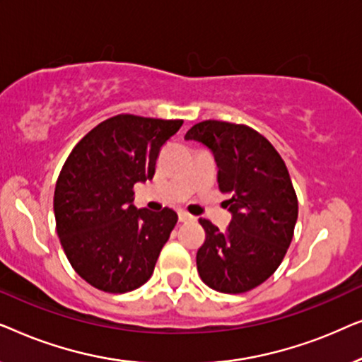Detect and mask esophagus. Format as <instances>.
<instances>
[{"mask_svg": "<svg viewBox=\"0 0 362 362\" xmlns=\"http://www.w3.org/2000/svg\"><path fill=\"white\" fill-rule=\"evenodd\" d=\"M192 219H194V217H192L191 214H187L186 211H180V221L181 222H189Z\"/></svg>", "mask_w": 362, "mask_h": 362, "instance_id": "obj_1", "label": "esophagus"}]
</instances>
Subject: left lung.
I'll return each instance as SVG.
<instances>
[{
	"instance_id": "1",
	"label": "left lung",
	"mask_w": 362,
	"mask_h": 362,
	"mask_svg": "<svg viewBox=\"0 0 362 362\" xmlns=\"http://www.w3.org/2000/svg\"><path fill=\"white\" fill-rule=\"evenodd\" d=\"M185 138L209 148L232 214L226 230L199 219L206 240L196 255L197 272L212 290L244 293L279 269L293 239L298 201L288 170L272 143L250 127L206 120Z\"/></svg>"
}]
</instances>
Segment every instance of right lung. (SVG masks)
Segmentation results:
<instances>
[{"label":"right lung","mask_w":362,"mask_h":362,"mask_svg":"<svg viewBox=\"0 0 362 362\" xmlns=\"http://www.w3.org/2000/svg\"><path fill=\"white\" fill-rule=\"evenodd\" d=\"M182 120L117 115L87 133L64 163L54 191L57 235L74 270L108 293L146 284L177 214L133 204L136 182L155 176L161 146Z\"/></svg>","instance_id":"obj_1"}]
</instances>
